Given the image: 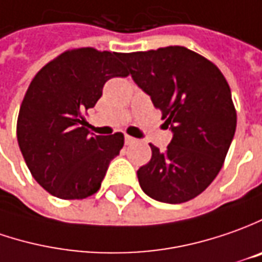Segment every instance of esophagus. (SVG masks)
Masks as SVG:
<instances>
[{"mask_svg": "<svg viewBox=\"0 0 262 262\" xmlns=\"http://www.w3.org/2000/svg\"><path fill=\"white\" fill-rule=\"evenodd\" d=\"M124 142H126V145H132V143H135V142H136V139H135V138H132V136H129V135H126V136H124Z\"/></svg>", "mask_w": 262, "mask_h": 262, "instance_id": "1", "label": "esophagus"}]
</instances>
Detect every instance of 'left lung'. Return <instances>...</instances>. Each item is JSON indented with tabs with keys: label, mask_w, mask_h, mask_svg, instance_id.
<instances>
[{
	"label": "left lung",
	"mask_w": 262,
	"mask_h": 262,
	"mask_svg": "<svg viewBox=\"0 0 262 262\" xmlns=\"http://www.w3.org/2000/svg\"><path fill=\"white\" fill-rule=\"evenodd\" d=\"M122 58L174 133L164 152L149 143L152 158L138 169L140 187L162 203L188 202L212 184L233 139L236 110L229 84L213 62L183 46Z\"/></svg>",
	"instance_id": "left-lung-1"
}]
</instances>
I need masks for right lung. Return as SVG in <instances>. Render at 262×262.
Returning <instances> with one entry per match:
<instances>
[{"label": "right lung", "instance_id": "add662e5", "mask_svg": "<svg viewBox=\"0 0 262 262\" xmlns=\"http://www.w3.org/2000/svg\"><path fill=\"white\" fill-rule=\"evenodd\" d=\"M122 56L94 48L67 50L46 63L26 91L17 119L18 146L33 178L58 199L97 193L124 145L120 132L91 135L84 117L110 78L129 75Z\"/></svg>", "mask_w": 262, "mask_h": 262}]
</instances>
